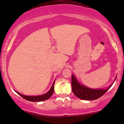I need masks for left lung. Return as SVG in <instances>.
I'll use <instances>...</instances> for the list:
<instances>
[{
	"label": "left lung",
	"mask_w": 124,
	"mask_h": 124,
	"mask_svg": "<svg viewBox=\"0 0 124 124\" xmlns=\"http://www.w3.org/2000/svg\"><path fill=\"white\" fill-rule=\"evenodd\" d=\"M116 77L115 78L114 82L115 81ZM114 82L107 88L91 89L80 83L72 74V77H71V85H72V92L76 97L79 98L80 99L83 100H95L100 98L110 88Z\"/></svg>",
	"instance_id": "8db88e82"
}]
</instances>
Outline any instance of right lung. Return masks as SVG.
<instances>
[{
  "mask_svg": "<svg viewBox=\"0 0 124 124\" xmlns=\"http://www.w3.org/2000/svg\"><path fill=\"white\" fill-rule=\"evenodd\" d=\"M55 80L53 82V85H52L51 89H50V91L48 92H47V93H46L45 94L41 95H37V96H27V95H24L22 94V93H19V92H17L19 95H20L21 97H23V98H24L25 100L29 101H33V102H39V101H45L46 100H48L51 96L52 95V94L54 92V85Z\"/></svg>",
  "mask_w": 124,
  "mask_h": 124,
  "instance_id": "1",
  "label": "right lung"
}]
</instances>
